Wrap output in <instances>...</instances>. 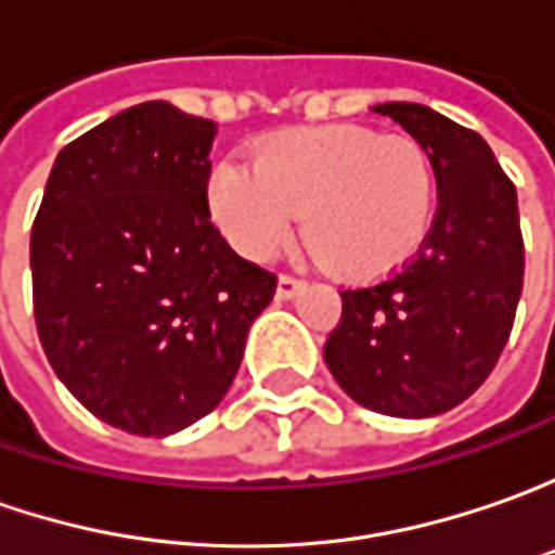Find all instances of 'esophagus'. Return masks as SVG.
I'll return each mask as SVG.
<instances>
[{"mask_svg": "<svg viewBox=\"0 0 555 555\" xmlns=\"http://www.w3.org/2000/svg\"><path fill=\"white\" fill-rule=\"evenodd\" d=\"M304 285H307V282H304L300 276H295V273H282V276H279L276 295L288 300V297H295L297 292H304Z\"/></svg>", "mask_w": 555, "mask_h": 555, "instance_id": "1", "label": "esophagus"}]
</instances>
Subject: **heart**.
Masks as SVG:
<instances>
[{"label":"heart","instance_id":"heart-1","mask_svg":"<svg viewBox=\"0 0 555 555\" xmlns=\"http://www.w3.org/2000/svg\"><path fill=\"white\" fill-rule=\"evenodd\" d=\"M208 205L227 242L251 260L273 258L304 211L315 258L365 279L417 255L436 215V175L430 153L409 134L304 128L263 141L255 168L220 165Z\"/></svg>","mask_w":555,"mask_h":555}]
</instances>
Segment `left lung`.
Wrapping results in <instances>:
<instances>
[{"label": "left lung", "mask_w": 555, "mask_h": 555, "mask_svg": "<svg viewBox=\"0 0 555 555\" xmlns=\"http://www.w3.org/2000/svg\"><path fill=\"white\" fill-rule=\"evenodd\" d=\"M430 153L439 205L417 255L344 288L325 362L344 392L392 417H430L482 387L513 332L526 245L516 186L491 146L421 104H380Z\"/></svg>", "instance_id": "1"}]
</instances>
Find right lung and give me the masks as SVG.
Returning <instances> with one entry per match:
<instances>
[{
    "label": "right lung",
    "instance_id": "right-lung-1",
    "mask_svg": "<svg viewBox=\"0 0 555 555\" xmlns=\"http://www.w3.org/2000/svg\"><path fill=\"white\" fill-rule=\"evenodd\" d=\"M215 125L165 101L67 144L33 220V313L54 374L91 414L168 436L240 372L276 273L240 258L208 211Z\"/></svg>",
    "mask_w": 555,
    "mask_h": 555
}]
</instances>
